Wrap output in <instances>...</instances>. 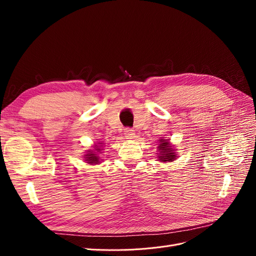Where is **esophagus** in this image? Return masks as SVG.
Listing matches in <instances>:
<instances>
[{
  "mask_svg": "<svg viewBox=\"0 0 256 256\" xmlns=\"http://www.w3.org/2000/svg\"><path fill=\"white\" fill-rule=\"evenodd\" d=\"M124 132H125V136H126V138H134V129H131V128H126L125 129V131H124Z\"/></svg>",
  "mask_w": 256,
  "mask_h": 256,
  "instance_id": "obj_1",
  "label": "esophagus"
}]
</instances>
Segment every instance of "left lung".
Returning <instances> with one entry per match:
<instances>
[{
  "mask_svg": "<svg viewBox=\"0 0 256 256\" xmlns=\"http://www.w3.org/2000/svg\"><path fill=\"white\" fill-rule=\"evenodd\" d=\"M159 146L158 148L160 150L159 154V160L162 162H172L175 159V152H173V150L171 148V145H170L168 141H166V138H162V140L159 141Z\"/></svg>",
  "mask_w": 256,
  "mask_h": 256,
  "instance_id": "8db88e82",
  "label": "left lung"
}]
</instances>
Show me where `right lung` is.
Masks as SVG:
<instances>
[{
	"label": "right lung",
	"mask_w": 256,
	"mask_h": 256,
	"mask_svg": "<svg viewBox=\"0 0 256 256\" xmlns=\"http://www.w3.org/2000/svg\"><path fill=\"white\" fill-rule=\"evenodd\" d=\"M98 144H102V143H98ZM95 148L98 152L100 150L99 146H95ZM85 161H88V164H98V162H99V157H98L97 154H94L92 152H90L88 154H85Z\"/></svg>",
	"instance_id": "add662e5"
}]
</instances>
